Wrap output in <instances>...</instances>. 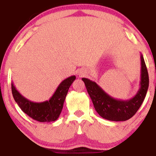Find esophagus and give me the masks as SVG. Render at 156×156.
I'll use <instances>...</instances> for the list:
<instances>
[{
    "label": "esophagus",
    "mask_w": 156,
    "mask_h": 156,
    "mask_svg": "<svg viewBox=\"0 0 156 156\" xmlns=\"http://www.w3.org/2000/svg\"><path fill=\"white\" fill-rule=\"evenodd\" d=\"M78 75H79L80 77L84 76H86V75H87V72H85L84 70H81V71H80L79 73H78Z\"/></svg>",
    "instance_id": "1"
}]
</instances>
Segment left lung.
Wrapping results in <instances>:
<instances>
[{
    "label": "left lung",
    "instance_id": "1",
    "mask_svg": "<svg viewBox=\"0 0 156 156\" xmlns=\"http://www.w3.org/2000/svg\"><path fill=\"white\" fill-rule=\"evenodd\" d=\"M82 80L96 112L101 117L111 121H125L133 117L142 104L149 87L147 69L142 55H141L140 87L136 94L129 100L115 99L94 81L85 78Z\"/></svg>",
    "mask_w": 156,
    "mask_h": 156
}]
</instances>
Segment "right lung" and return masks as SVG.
Wrapping results in <instances>:
<instances>
[{
    "label": "right lung",
    "mask_w": 156,
    "mask_h": 156,
    "mask_svg": "<svg viewBox=\"0 0 156 156\" xmlns=\"http://www.w3.org/2000/svg\"><path fill=\"white\" fill-rule=\"evenodd\" d=\"M76 78V76H73L64 79L49 101L41 103L32 102L23 97L17 90L13 83H12V94L21 110L32 119L41 122H54L59 117L68 90Z\"/></svg>",
    "instance_id": "obj_1"
}]
</instances>
